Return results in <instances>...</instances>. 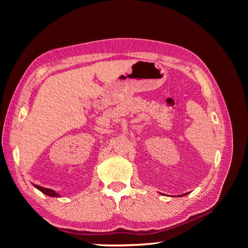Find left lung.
Instances as JSON below:
<instances>
[{"instance_id":"8db88e82","label":"left lung","mask_w":248,"mask_h":248,"mask_svg":"<svg viewBox=\"0 0 248 248\" xmlns=\"http://www.w3.org/2000/svg\"><path fill=\"white\" fill-rule=\"evenodd\" d=\"M185 194H187V193H184V194H182V197H183V196H185Z\"/></svg>"}]
</instances>
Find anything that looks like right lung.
<instances>
[{
	"label": "right lung",
	"mask_w": 248,
	"mask_h": 248,
	"mask_svg": "<svg viewBox=\"0 0 248 248\" xmlns=\"http://www.w3.org/2000/svg\"><path fill=\"white\" fill-rule=\"evenodd\" d=\"M34 186L36 187L37 189H39L41 192H43L44 194H46V196H49V197H52V198H60V197H61V196H60V194H58L55 190H52V189L44 188V187H42V186L35 185V184H34Z\"/></svg>",
	"instance_id": "1"
}]
</instances>
